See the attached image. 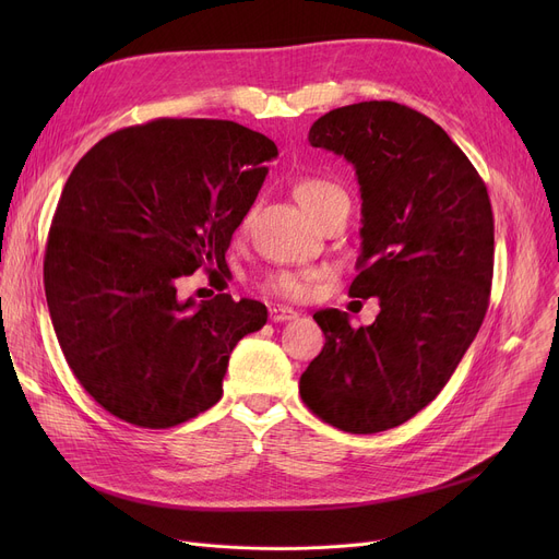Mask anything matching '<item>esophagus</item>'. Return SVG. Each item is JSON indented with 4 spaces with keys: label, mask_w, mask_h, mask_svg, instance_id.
Returning a JSON list of instances; mask_svg holds the SVG:
<instances>
[{
    "label": "esophagus",
    "mask_w": 559,
    "mask_h": 559,
    "mask_svg": "<svg viewBox=\"0 0 559 559\" xmlns=\"http://www.w3.org/2000/svg\"><path fill=\"white\" fill-rule=\"evenodd\" d=\"M270 317H272V321H292V319H297L299 317V312L295 310V308H287V306H274L272 310H270Z\"/></svg>",
    "instance_id": "34e87169"
}]
</instances>
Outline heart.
Wrapping results in <instances>:
<instances>
[{"instance_id": "1", "label": "heart", "mask_w": 559, "mask_h": 559, "mask_svg": "<svg viewBox=\"0 0 559 559\" xmlns=\"http://www.w3.org/2000/svg\"><path fill=\"white\" fill-rule=\"evenodd\" d=\"M337 194H342V190L326 179H319V176H301V179L295 183L297 201L312 217L319 213L321 205ZM312 278H314L312 272L281 270V272H274L264 278L262 287H264V292H270V295H274V297H281L287 301H299V299L308 297Z\"/></svg>"}]
</instances>
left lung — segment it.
<instances>
[{
    "label": "left lung",
    "instance_id": "left-lung-1",
    "mask_svg": "<svg viewBox=\"0 0 559 559\" xmlns=\"http://www.w3.org/2000/svg\"><path fill=\"white\" fill-rule=\"evenodd\" d=\"M308 140L356 167L360 274L348 295L378 297L371 326L314 312L326 344L301 373L304 403L326 424L371 435L413 419L472 346L493 274V215L480 174L430 117L396 102L335 108Z\"/></svg>",
    "mask_w": 559,
    "mask_h": 559
}]
</instances>
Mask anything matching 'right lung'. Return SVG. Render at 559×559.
Returning a JSON list of instances; mask_svg holds the SVG:
<instances>
[{
	"mask_svg": "<svg viewBox=\"0 0 559 559\" xmlns=\"http://www.w3.org/2000/svg\"><path fill=\"white\" fill-rule=\"evenodd\" d=\"M276 144L228 120H154L99 140L58 199L45 295L63 356L106 413L171 428L222 399L260 301H179L176 281L217 278Z\"/></svg>",
	"mask_w": 559,
	"mask_h": 559,
	"instance_id": "add662e5",
	"label": "right lung"
}]
</instances>
